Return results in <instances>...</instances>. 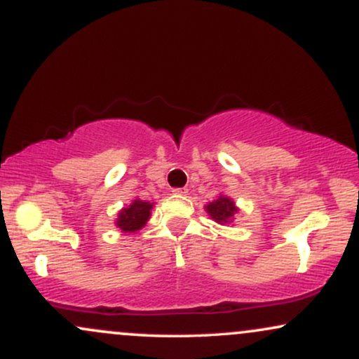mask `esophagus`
Here are the masks:
<instances>
[{"label": "esophagus", "instance_id": "34e87169", "mask_svg": "<svg viewBox=\"0 0 359 359\" xmlns=\"http://www.w3.org/2000/svg\"><path fill=\"white\" fill-rule=\"evenodd\" d=\"M175 194V196H185V194H187V189L185 187H179V189H174V191H172Z\"/></svg>", "mask_w": 359, "mask_h": 359}]
</instances>
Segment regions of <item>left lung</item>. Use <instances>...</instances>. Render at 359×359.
<instances>
[{
  "instance_id": "1",
  "label": "left lung",
  "mask_w": 359,
  "mask_h": 359,
  "mask_svg": "<svg viewBox=\"0 0 359 359\" xmlns=\"http://www.w3.org/2000/svg\"><path fill=\"white\" fill-rule=\"evenodd\" d=\"M205 211L211 216V219L219 222V224H226V222H231L234 219V214H238L240 209L234 205L231 197L219 196L216 201L205 205Z\"/></svg>"
}]
</instances>
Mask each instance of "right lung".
<instances>
[{
	"mask_svg": "<svg viewBox=\"0 0 359 359\" xmlns=\"http://www.w3.org/2000/svg\"><path fill=\"white\" fill-rule=\"evenodd\" d=\"M154 208L151 203H143V201L135 199L128 208H123L118 212L116 226L123 233H135L142 229L150 219V211Z\"/></svg>",
	"mask_w": 359,
	"mask_h": 359,
	"instance_id": "1",
	"label": "right lung"
}]
</instances>
